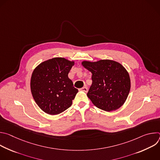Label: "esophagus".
<instances>
[{"mask_svg": "<svg viewBox=\"0 0 160 160\" xmlns=\"http://www.w3.org/2000/svg\"><path fill=\"white\" fill-rule=\"evenodd\" d=\"M81 90H83V91H84V92H87V91H88V88H87V87H82V88H81Z\"/></svg>", "mask_w": 160, "mask_h": 160, "instance_id": "esophagus-1", "label": "esophagus"}]
</instances>
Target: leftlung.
<instances>
[{
	"instance_id": "1",
	"label": "left lung",
	"mask_w": 160,
	"mask_h": 160,
	"mask_svg": "<svg viewBox=\"0 0 160 160\" xmlns=\"http://www.w3.org/2000/svg\"><path fill=\"white\" fill-rule=\"evenodd\" d=\"M82 64L92 74V83L87 93L92 102L108 112L120 108L130 89V79L125 68L120 63L109 59L84 61Z\"/></svg>"
}]
</instances>
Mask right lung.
<instances>
[{
    "label": "right lung",
    "instance_id": "obj_1",
    "mask_svg": "<svg viewBox=\"0 0 160 160\" xmlns=\"http://www.w3.org/2000/svg\"><path fill=\"white\" fill-rule=\"evenodd\" d=\"M74 64L63 58H54L35 68L30 81L31 92L45 112L58 115L72 106L78 91L68 75Z\"/></svg>",
    "mask_w": 160,
    "mask_h": 160
}]
</instances>
